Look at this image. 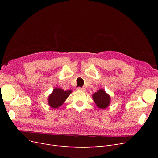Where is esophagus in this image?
I'll use <instances>...</instances> for the list:
<instances>
[{
  "label": "esophagus",
  "mask_w": 158,
  "mask_h": 158,
  "mask_svg": "<svg viewBox=\"0 0 158 158\" xmlns=\"http://www.w3.org/2000/svg\"><path fill=\"white\" fill-rule=\"evenodd\" d=\"M76 89H77L78 90L83 91V92H85V88H80V87H78V88H77Z\"/></svg>",
  "instance_id": "esophagus-1"
}]
</instances>
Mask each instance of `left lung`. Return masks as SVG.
<instances>
[{
  "label": "left lung",
  "instance_id": "obj_1",
  "mask_svg": "<svg viewBox=\"0 0 158 158\" xmlns=\"http://www.w3.org/2000/svg\"><path fill=\"white\" fill-rule=\"evenodd\" d=\"M94 101L100 109H106L110 103V96L103 89H100L92 95Z\"/></svg>",
  "mask_w": 158,
  "mask_h": 158
}]
</instances>
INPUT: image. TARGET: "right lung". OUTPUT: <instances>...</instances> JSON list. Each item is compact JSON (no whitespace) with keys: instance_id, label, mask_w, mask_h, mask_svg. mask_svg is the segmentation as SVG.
Instances as JSON below:
<instances>
[{"instance_id":"add662e5","label":"right lung","mask_w":158,"mask_h":158,"mask_svg":"<svg viewBox=\"0 0 158 158\" xmlns=\"http://www.w3.org/2000/svg\"><path fill=\"white\" fill-rule=\"evenodd\" d=\"M72 92L71 90L64 91L60 88H55L49 96L48 103L52 108H58L65 102Z\"/></svg>"}]
</instances>
